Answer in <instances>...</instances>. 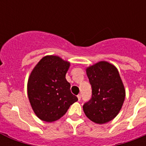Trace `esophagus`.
<instances>
[{
  "label": "esophagus",
  "mask_w": 146,
  "mask_h": 146,
  "mask_svg": "<svg viewBox=\"0 0 146 146\" xmlns=\"http://www.w3.org/2000/svg\"><path fill=\"white\" fill-rule=\"evenodd\" d=\"M77 98H78V100H80L81 99V95L80 94H78V95H77Z\"/></svg>",
  "instance_id": "esophagus-1"
}]
</instances>
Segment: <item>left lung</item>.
I'll return each instance as SVG.
<instances>
[{
    "label": "left lung",
    "mask_w": 146,
    "mask_h": 146,
    "mask_svg": "<svg viewBox=\"0 0 146 146\" xmlns=\"http://www.w3.org/2000/svg\"><path fill=\"white\" fill-rule=\"evenodd\" d=\"M86 74L92 88V97L83 105V111L94 123H108L119 113L126 96L118 69L102 60L87 67Z\"/></svg>",
    "instance_id": "obj_1"
}]
</instances>
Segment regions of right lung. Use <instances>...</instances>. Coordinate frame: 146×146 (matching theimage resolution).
<instances>
[{"label": "right lung", "mask_w": 146, "mask_h": 146, "mask_svg": "<svg viewBox=\"0 0 146 146\" xmlns=\"http://www.w3.org/2000/svg\"><path fill=\"white\" fill-rule=\"evenodd\" d=\"M70 62L57 55H46L35 66L28 77L30 104L37 117L46 122L60 119L78 100L72 94L66 74Z\"/></svg>", "instance_id": "1"}]
</instances>
